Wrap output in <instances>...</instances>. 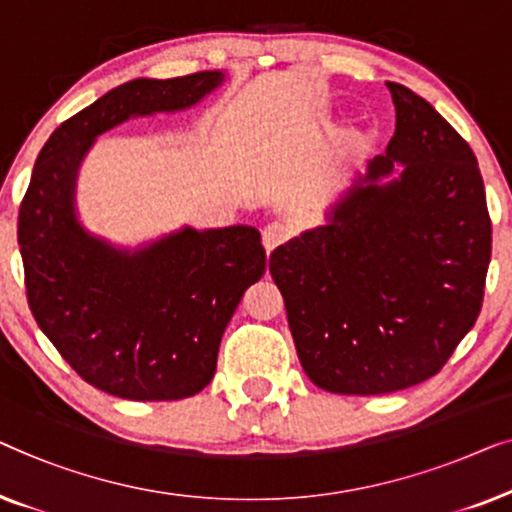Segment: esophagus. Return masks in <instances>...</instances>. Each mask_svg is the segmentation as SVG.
Wrapping results in <instances>:
<instances>
[{
	"instance_id": "34e87169",
	"label": "esophagus",
	"mask_w": 512,
	"mask_h": 512,
	"mask_svg": "<svg viewBox=\"0 0 512 512\" xmlns=\"http://www.w3.org/2000/svg\"><path fill=\"white\" fill-rule=\"evenodd\" d=\"M290 227L283 225V222H271V225L264 227V234H262V243L266 248V253H271V250H276L278 246H283V243L290 239Z\"/></svg>"
}]
</instances>
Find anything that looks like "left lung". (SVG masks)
Wrapping results in <instances>:
<instances>
[{
	"label": "left lung",
	"instance_id": "1",
	"mask_svg": "<svg viewBox=\"0 0 512 512\" xmlns=\"http://www.w3.org/2000/svg\"><path fill=\"white\" fill-rule=\"evenodd\" d=\"M397 129L327 211L271 253L306 376L387 394L436 376L478 320L492 222L473 150L406 85Z\"/></svg>",
	"mask_w": 512,
	"mask_h": 512
}]
</instances>
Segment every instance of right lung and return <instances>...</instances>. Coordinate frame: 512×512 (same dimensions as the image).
Wrapping results in <instances>:
<instances>
[{
    "label": "right lung",
    "mask_w": 512,
    "mask_h": 512,
    "mask_svg": "<svg viewBox=\"0 0 512 512\" xmlns=\"http://www.w3.org/2000/svg\"><path fill=\"white\" fill-rule=\"evenodd\" d=\"M225 71L134 78L50 134L18 215L34 320L78 376L113 397L174 401L215 376L225 327L266 271L248 225L183 227L139 248L113 246L78 220V169L97 136L129 118L185 111Z\"/></svg>",
    "instance_id": "1"
}]
</instances>
